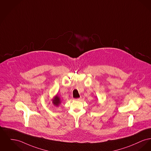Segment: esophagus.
Wrapping results in <instances>:
<instances>
[{
    "label": "esophagus",
    "instance_id": "34e87169",
    "mask_svg": "<svg viewBox=\"0 0 151 151\" xmlns=\"http://www.w3.org/2000/svg\"><path fill=\"white\" fill-rule=\"evenodd\" d=\"M81 97H80V98H78V99H75V100H77V101H80L81 100Z\"/></svg>",
    "mask_w": 151,
    "mask_h": 151
}]
</instances>
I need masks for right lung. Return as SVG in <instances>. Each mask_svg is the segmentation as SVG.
<instances>
[{
	"label": "right lung",
	"mask_w": 151,
	"mask_h": 151,
	"mask_svg": "<svg viewBox=\"0 0 151 151\" xmlns=\"http://www.w3.org/2000/svg\"><path fill=\"white\" fill-rule=\"evenodd\" d=\"M52 101L53 103V106H59V105L62 103V100L57 95H55L52 99Z\"/></svg>",
	"instance_id": "right-lung-1"
}]
</instances>
